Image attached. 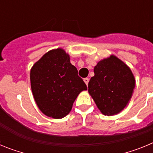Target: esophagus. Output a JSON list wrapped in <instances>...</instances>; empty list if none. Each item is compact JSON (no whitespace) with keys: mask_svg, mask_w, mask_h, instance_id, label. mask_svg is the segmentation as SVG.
Wrapping results in <instances>:
<instances>
[{"mask_svg":"<svg viewBox=\"0 0 153 153\" xmlns=\"http://www.w3.org/2000/svg\"><path fill=\"white\" fill-rule=\"evenodd\" d=\"M89 80H90V79H89V78H84V79H83V81H84L85 83H86V85H88Z\"/></svg>","mask_w":153,"mask_h":153,"instance_id":"1","label":"esophagus"}]
</instances>
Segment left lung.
Returning a JSON list of instances; mask_svg holds the SVG:
<instances>
[{
    "instance_id": "left-lung-1",
    "label": "left lung",
    "mask_w": 153,
    "mask_h": 153,
    "mask_svg": "<svg viewBox=\"0 0 153 153\" xmlns=\"http://www.w3.org/2000/svg\"><path fill=\"white\" fill-rule=\"evenodd\" d=\"M88 84V91L103 115L120 113L126 106L136 81L130 68L111 55L98 62Z\"/></svg>"
}]
</instances>
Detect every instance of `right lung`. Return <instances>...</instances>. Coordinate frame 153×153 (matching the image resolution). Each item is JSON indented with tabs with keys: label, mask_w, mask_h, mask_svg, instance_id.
<instances>
[{
	"label": "right lung",
	"mask_w": 153,
	"mask_h": 153,
	"mask_svg": "<svg viewBox=\"0 0 153 153\" xmlns=\"http://www.w3.org/2000/svg\"><path fill=\"white\" fill-rule=\"evenodd\" d=\"M30 85L40 111L53 119L68 115L79 93L87 90L70 56L61 48L48 51L33 64Z\"/></svg>",
	"instance_id": "add662e5"
}]
</instances>
